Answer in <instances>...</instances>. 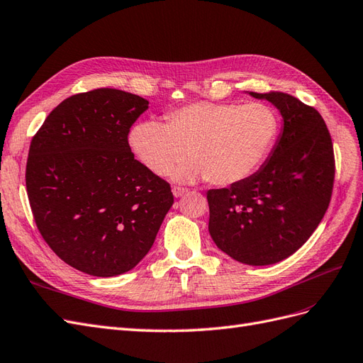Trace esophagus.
<instances>
[{
    "label": "esophagus",
    "mask_w": 363,
    "mask_h": 363,
    "mask_svg": "<svg viewBox=\"0 0 363 363\" xmlns=\"http://www.w3.org/2000/svg\"><path fill=\"white\" fill-rule=\"evenodd\" d=\"M186 192H188V189H186V188H182V186H174V188H172V194H174V196H183Z\"/></svg>",
    "instance_id": "obj_1"
}]
</instances>
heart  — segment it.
<instances>
[{
  "mask_svg": "<svg viewBox=\"0 0 363 363\" xmlns=\"http://www.w3.org/2000/svg\"><path fill=\"white\" fill-rule=\"evenodd\" d=\"M277 131V116L267 104L199 101L168 112L164 124L142 121L131 128L128 142L156 175L168 174L188 150L192 160L175 169L174 179L230 186L260 168Z\"/></svg>",
  "mask_w": 363,
  "mask_h": 363,
  "instance_id": "obj_1",
  "label": "heart"
}]
</instances>
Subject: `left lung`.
I'll return each instance as SVG.
<instances>
[{
  "mask_svg": "<svg viewBox=\"0 0 363 363\" xmlns=\"http://www.w3.org/2000/svg\"><path fill=\"white\" fill-rule=\"evenodd\" d=\"M250 94L279 108L283 131L256 174L207 191L208 233L230 257L262 267L294 255L321 223L333 192L335 152L315 107L284 92Z\"/></svg>",
  "mask_w": 363,
  "mask_h": 363,
  "instance_id": "left-lung-1",
  "label": "left lung"
}]
</instances>
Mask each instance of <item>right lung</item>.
Listing matches in <instances>:
<instances>
[{
  "instance_id": "obj_1",
  "label": "right lung",
  "mask_w": 363,
  "mask_h": 363,
  "mask_svg": "<svg viewBox=\"0 0 363 363\" xmlns=\"http://www.w3.org/2000/svg\"><path fill=\"white\" fill-rule=\"evenodd\" d=\"M148 108L111 87L62 101L33 136L26 184L48 247L95 277L135 268L174 203L171 186L135 159L128 133Z\"/></svg>"
}]
</instances>
